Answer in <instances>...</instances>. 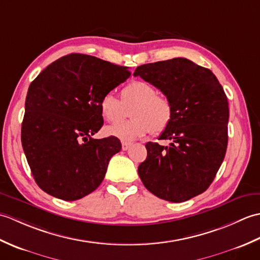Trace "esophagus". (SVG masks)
I'll list each match as a JSON object with an SVG mask.
<instances>
[{
  "mask_svg": "<svg viewBox=\"0 0 260 260\" xmlns=\"http://www.w3.org/2000/svg\"><path fill=\"white\" fill-rule=\"evenodd\" d=\"M132 145H133V144H132L131 142H121V150L127 151Z\"/></svg>",
  "mask_w": 260,
  "mask_h": 260,
  "instance_id": "1",
  "label": "esophagus"
}]
</instances>
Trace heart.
<instances>
[{"label": "heart", "mask_w": 260, "mask_h": 260, "mask_svg": "<svg viewBox=\"0 0 260 260\" xmlns=\"http://www.w3.org/2000/svg\"><path fill=\"white\" fill-rule=\"evenodd\" d=\"M131 109L133 118L126 123L108 127L106 133L123 141H134L150 134H159L168 128L172 120V104L167 97L157 93V88L145 80H133L121 88L120 101L107 92L99 101L103 118L117 124Z\"/></svg>", "instance_id": "b5f03b06"}]
</instances>
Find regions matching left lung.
Segmentation results:
<instances>
[{
  "label": "left lung",
  "instance_id": "left-lung-1",
  "mask_svg": "<svg viewBox=\"0 0 260 260\" xmlns=\"http://www.w3.org/2000/svg\"><path fill=\"white\" fill-rule=\"evenodd\" d=\"M134 76L151 82L172 104L173 115L158 140L148 142L139 175L154 196L183 202L212 183L228 144V99L211 70L185 58L145 63Z\"/></svg>",
  "mask_w": 260,
  "mask_h": 260
}]
</instances>
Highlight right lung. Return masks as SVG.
Listing matches in <instances>:
<instances>
[{"instance_id": "add662e5", "label": "right lung", "mask_w": 260, "mask_h": 260, "mask_svg": "<svg viewBox=\"0 0 260 260\" xmlns=\"http://www.w3.org/2000/svg\"><path fill=\"white\" fill-rule=\"evenodd\" d=\"M129 76L127 67L71 53L49 64L31 82L21 142L41 190L75 201L101 185L121 144L115 136L91 137L104 124L99 101Z\"/></svg>"}]
</instances>
